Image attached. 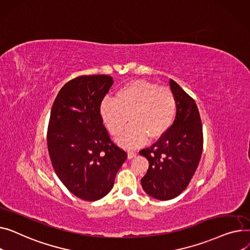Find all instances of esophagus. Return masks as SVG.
Returning a JSON list of instances; mask_svg holds the SVG:
<instances>
[{
	"instance_id": "esophagus-1",
	"label": "esophagus",
	"mask_w": 250,
	"mask_h": 250,
	"mask_svg": "<svg viewBox=\"0 0 250 250\" xmlns=\"http://www.w3.org/2000/svg\"><path fill=\"white\" fill-rule=\"evenodd\" d=\"M136 151H134V150H129L128 151V158L129 159H131V158H133V157H135L136 156Z\"/></svg>"
}]
</instances>
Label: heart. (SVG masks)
<instances>
[{"mask_svg":"<svg viewBox=\"0 0 250 250\" xmlns=\"http://www.w3.org/2000/svg\"><path fill=\"white\" fill-rule=\"evenodd\" d=\"M177 114V100L165 86L146 81H134L121 86L115 99L107 98L100 105L101 119L113 136L127 148H133L163 136Z\"/></svg>","mask_w":250,"mask_h":250,"instance_id":"obj_1","label":"heart"}]
</instances>
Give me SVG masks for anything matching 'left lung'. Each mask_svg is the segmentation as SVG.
Here are the masks:
<instances>
[{
	"instance_id": "8db88e82",
	"label": "left lung",
	"mask_w": 250,
	"mask_h": 250,
	"mask_svg": "<svg viewBox=\"0 0 250 250\" xmlns=\"http://www.w3.org/2000/svg\"><path fill=\"white\" fill-rule=\"evenodd\" d=\"M169 85L177 100L175 119L154 144L139 151L149 163L142 188L148 196L163 201L186 189L203 151V127L195 100L174 81L170 80Z\"/></svg>"
}]
</instances>
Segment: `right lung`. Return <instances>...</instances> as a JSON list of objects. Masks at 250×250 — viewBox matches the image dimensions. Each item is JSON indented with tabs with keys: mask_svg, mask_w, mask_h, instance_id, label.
<instances>
[{
	"mask_svg": "<svg viewBox=\"0 0 250 250\" xmlns=\"http://www.w3.org/2000/svg\"><path fill=\"white\" fill-rule=\"evenodd\" d=\"M113 83L106 75L73 79L57 94L50 112L47 147L52 167L69 192L84 201L105 197L127 158L100 116Z\"/></svg>",
	"mask_w": 250,
	"mask_h": 250,
	"instance_id": "right-lung-1",
	"label": "right lung"
}]
</instances>
